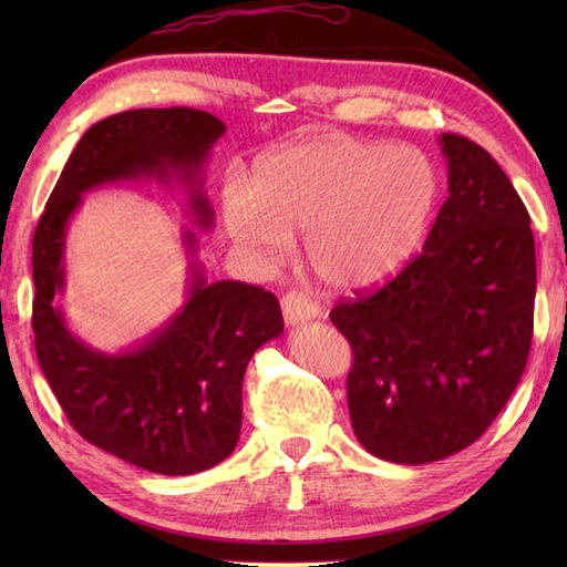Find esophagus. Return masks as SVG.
I'll return each instance as SVG.
<instances>
[{"label": "esophagus", "mask_w": 567, "mask_h": 567, "mask_svg": "<svg viewBox=\"0 0 567 567\" xmlns=\"http://www.w3.org/2000/svg\"><path fill=\"white\" fill-rule=\"evenodd\" d=\"M280 305H282L285 321L290 323V327H295V323H302V321H311V319H317L321 315V309L315 302H311L307 295L295 292V290L285 292L282 299H280Z\"/></svg>", "instance_id": "34e87169"}]
</instances>
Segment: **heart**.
Wrapping results in <instances>:
<instances>
[{"label":"heart","mask_w":567,"mask_h":567,"mask_svg":"<svg viewBox=\"0 0 567 567\" xmlns=\"http://www.w3.org/2000/svg\"><path fill=\"white\" fill-rule=\"evenodd\" d=\"M436 195V171L421 151L329 134L258 158L246 195H226L224 224L268 260L302 234L305 260L321 285L365 290L412 256Z\"/></svg>","instance_id":"b5f03b06"}]
</instances>
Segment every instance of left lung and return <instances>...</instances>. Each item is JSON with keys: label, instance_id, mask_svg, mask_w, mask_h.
<instances>
[{"label": "left lung", "instance_id": "1", "mask_svg": "<svg viewBox=\"0 0 567 567\" xmlns=\"http://www.w3.org/2000/svg\"><path fill=\"white\" fill-rule=\"evenodd\" d=\"M449 199L419 256L388 285L331 309L353 348L348 412L358 441L421 465L467 449L519 384L534 336L528 212L492 155L443 134Z\"/></svg>", "mask_w": 567, "mask_h": 567}]
</instances>
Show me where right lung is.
I'll use <instances>...</instances> for the list:
<instances>
[{
	"label": "right lung",
	"instance_id": "obj_1",
	"mask_svg": "<svg viewBox=\"0 0 567 567\" xmlns=\"http://www.w3.org/2000/svg\"><path fill=\"white\" fill-rule=\"evenodd\" d=\"M226 126L214 114L171 106L131 110L84 131L33 234L35 355L55 400L84 441L158 475H195L234 453L244 419L240 384L258 348L282 333L277 297L238 280L207 282L189 265L183 309L134 351L106 355L78 341L53 297L63 292L68 219L92 187L179 175L189 207L209 228L199 171ZM195 248V234H185Z\"/></svg>",
	"mask_w": 567,
	"mask_h": 567
}]
</instances>
